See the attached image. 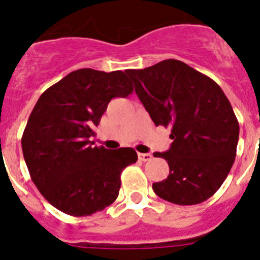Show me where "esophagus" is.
Listing matches in <instances>:
<instances>
[{
  "mask_svg": "<svg viewBox=\"0 0 260 260\" xmlns=\"http://www.w3.org/2000/svg\"><path fill=\"white\" fill-rule=\"evenodd\" d=\"M138 157H139V160L141 161H150L151 158H152V155L151 153H138Z\"/></svg>",
  "mask_w": 260,
  "mask_h": 260,
  "instance_id": "obj_1",
  "label": "esophagus"
}]
</instances>
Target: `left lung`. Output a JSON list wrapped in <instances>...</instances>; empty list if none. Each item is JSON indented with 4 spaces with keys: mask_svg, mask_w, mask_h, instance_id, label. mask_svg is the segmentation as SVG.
Segmentation results:
<instances>
[{
    "mask_svg": "<svg viewBox=\"0 0 260 260\" xmlns=\"http://www.w3.org/2000/svg\"><path fill=\"white\" fill-rule=\"evenodd\" d=\"M127 75L155 125L171 127V148L155 153L167 160L169 176L153 183L155 194L180 206L207 201L236 158L240 125L228 98L215 80L178 59Z\"/></svg>",
    "mask_w": 260,
    "mask_h": 260,
    "instance_id": "8db88e82",
    "label": "left lung"
}]
</instances>
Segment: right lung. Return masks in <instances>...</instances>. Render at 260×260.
Here are the masks:
<instances>
[{"label": "right lung", "instance_id": "obj_1", "mask_svg": "<svg viewBox=\"0 0 260 260\" xmlns=\"http://www.w3.org/2000/svg\"><path fill=\"white\" fill-rule=\"evenodd\" d=\"M133 84L123 71L79 69L39 98L22 137L29 176L41 195L61 212L82 217L103 211L118 197L121 173L138 160L126 147H92L89 138L113 98Z\"/></svg>", "mask_w": 260, "mask_h": 260}]
</instances>
